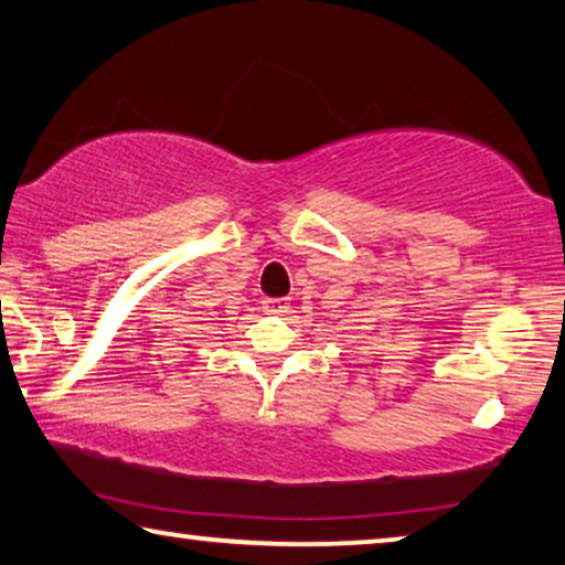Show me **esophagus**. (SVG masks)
<instances>
[{
    "mask_svg": "<svg viewBox=\"0 0 565 565\" xmlns=\"http://www.w3.org/2000/svg\"><path fill=\"white\" fill-rule=\"evenodd\" d=\"M264 311H268V315H286L289 311V297L264 299Z\"/></svg>",
    "mask_w": 565,
    "mask_h": 565,
    "instance_id": "34e87169",
    "label": "esophagus"
}]
</instances>
